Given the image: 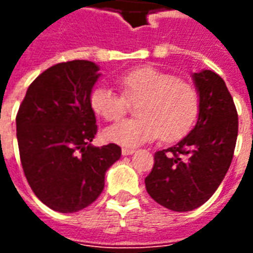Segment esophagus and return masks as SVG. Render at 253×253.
<instances>
[{
	"label": "esophagus",
	"instance_id": "34e87169",
	"mask_svg": "<svg viewBox=\"0 0 253 253\" xmlns=\"http://www.w3.org/2000/svg\"><path fill=\"white\" fill-rule=\"evenodd\" d=\"M134 152H135V150H134V149H131V148H123V149H122V154H123V156H130V154H132Z\"/></svg>",
	"mask_w": 253,
	"mask_h": 253
}]
</instances>
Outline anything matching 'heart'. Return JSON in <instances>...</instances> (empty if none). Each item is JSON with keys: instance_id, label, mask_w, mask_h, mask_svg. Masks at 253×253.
Here are the masks:
<instances>
[{"instance_id": "b5f03b06", "label": "heart", "mask_w": 253, "mask_h": 253, "mask_svg": "<svg viewBox=\"0 0 253 253\" xmlns=\"http://www.w3.org/2000/svg\"><path fill=\"white\" fill-rule=\"evenodd\" d=\"M122 93L99 85L92 90V110L105 121H118L138 103L135 119L118 122L104 135L121 146L135 148L161 135L172 142L190 131L199 112V94L191 84L153 66L132 69L118 80Z\"/></svg>"}]
</instances>
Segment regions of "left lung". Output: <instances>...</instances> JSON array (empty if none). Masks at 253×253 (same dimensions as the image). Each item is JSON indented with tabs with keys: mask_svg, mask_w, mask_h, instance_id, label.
<instances>
[{
	"mask_svg": "<svg viewBox=\"0 0 253 253\" xmlns=\"http://www.w3.org/2000/svg\"><path fill=\"white\" fill-rule=\"evenodd\" d=\"M199 94L195 127L181 141L154 154L145 179L148 194L173 211H191L215 192L228 172L239 131V118L226 84L217 73L192 74Z\"/></svg>",
	"mask_w": 253,
	"mask_h": 253,
	"instance_id": "1",
	"label": "left lung"
}]
</instances>
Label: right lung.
<instances>
[{
	"label": "right lung",
	"mask_w": 253,
	"mask_h": 253,
	"mask_svg": "<svg viewBox=\"0 0 253 253\" xmlns=\"http://www.w3.org/2000/svg\"><path fill=\"white\" fill-rule=\"evenodd\" d=\"M99 66L70 61L48 67L25 93L16 116L21 165L35 195L59 212L93 203L105 172L121 159L115 143L92 146L97 132L90 93Z\"/></svg>",
	"instance_id": "1"
}]
</instances>
